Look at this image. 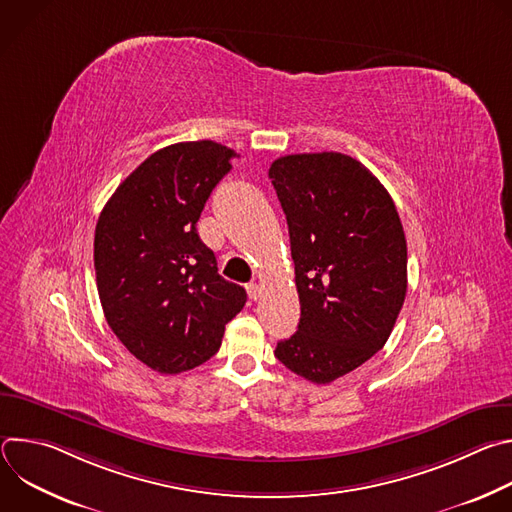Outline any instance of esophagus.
<instances>
[{
  "instance_id": "obj_1",
  "label": "esophagus",
  "mask_w": 512,
  "mask_h": 512,
  "mask_svg": "<svg viewBox=\"0 0 512 512\" xmlns=\"http://www.w3.org/2000/svg\"><path fill=\"white\" fill-rule=\"evenodd\" d=\"M261 289H263V285H261L259 281H251V283L247 285L249 298H251V300H259V298H261Z\"/></svg>"
}]
</instances>
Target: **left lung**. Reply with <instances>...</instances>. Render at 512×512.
Returning <instances> with one entry per match:
<instances>
[{
	"mask_svg": "<svg viewBox=\"0 0 512 512\" xmlns=\"http://www.w3.org/2000/svg\"><path fill=\"white\" fill-rule=\"evenodd\" d=\"M287 218L302 318L277 342L291 373L326 385L379 352L407 291V243L385 186L338 152L291 154L269 168Z\"/></svg>",
	"mask_w": 512,
	"mask_h": 512,
	"instance_id": "left-lung-1",
	"label": "left lung"
}]
</instances>
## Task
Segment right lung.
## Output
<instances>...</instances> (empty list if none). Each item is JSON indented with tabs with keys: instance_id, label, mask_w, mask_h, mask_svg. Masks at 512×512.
<instances>
[{
	"instance_id": "add662e5",
	"label": "right lung",
	"mask_w": 512,
	"mask_h": 512,
	"mask_svg": "<svg viewBox=\"0 0 512 512\" xmlns=\"http://www.w3.org/2000/svg\"><path fill=\"white\" fill-rule=\"evenodd\" d=\"M235 152L182 141L141 162L113 192L95 229V273L107 324L162 375L190 371L221 348L247 291L218 275L196 223Z\"/></svg>"
}]
</instances>
